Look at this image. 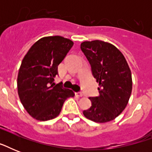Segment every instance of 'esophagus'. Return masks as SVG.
I'll return each instance as SVG.
<instances>
[{
    "mask_svg": "<svg viewBox=\"0 0 152 152\" xmlns=\"http://www.w3.org/2000/svg\"><path fill=\"white\" fill-rule=\"evenodd\" d=\"M76 96H78V97H82V96H83V93H82V92H76Z\"/></svg>",
    "mask_w": 152,
    "mask_h": 152,
    "instance_id": "esophagus-1",
    "label": "esophagus"
}]
</instances>
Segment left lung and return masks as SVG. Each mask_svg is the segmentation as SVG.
<instances>
[{
    "instance_id": "1",
    "label": "left lung",
    "mask_w": 152,
    "mask_h": 152,
    "mask_svg": "<svg viewBox=\"0 0 152 152\" xmlns=\"http://www.w3.org/2000/svg\"><path fill=\"white\" fill-rule=\"evenodd\" d=\"M81 50L88 60L99 83V95L89 98L91 106L83 110L91 121L105 123L115 119L127 106L132 93V74L124 55L106 42H83Z\"/></svg>"
}]
</instances>
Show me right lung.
<instances>
[{"label": "right lung", "mask_w": 152, "mask_h": 152, "mask_svg": "<svg viewBox=\"0 0 152 152\" xmlns=\"http://www.w3.org/2000/svg\"><path fill=\"white\" fill-rule=\"evenodd\" d=\"M73 46V42L61 36L42 38L30 48L20 65L17 77L18 95L32 118L51 120L59 115L64 101L75 93L53 83L57 67Z\"/></svg>", "instance_id": "1"}]
</instances>
